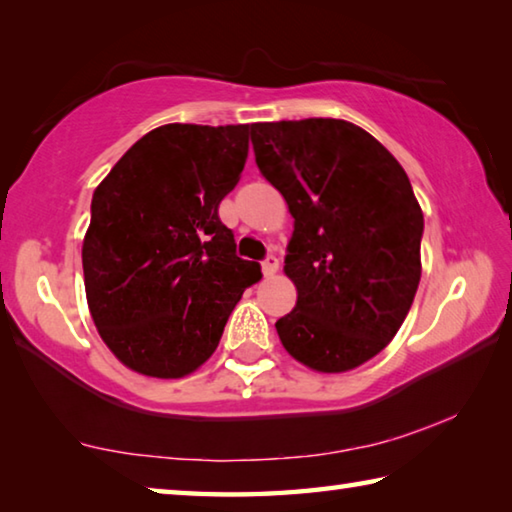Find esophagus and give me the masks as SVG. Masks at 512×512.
Returning a JSON list of instances; mask_svg holds the SVG:
<instances>
[{"label":"esophagus","mask_w":512,"mask_h":512,"mask_svg":"<svg viewBox=\"0 0 512 512\" xmlns=\"http://www.w3.org/2000/svg\"><path fill=\"white\" fill-rule=\"evenodd\" d=\"M277 268H280V259H277L275 255H268L264 262H262V273L268 277V275H275Z\"/></svg>","instance_id":"34e87169"}]
</instances>
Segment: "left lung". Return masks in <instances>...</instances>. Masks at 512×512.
<instances>
[{
  "label": "left lung",
  "mask_w": 512,
  "mask_h": 512,
  "mask_svg": "<svg viewBox=\"0 0 512 512\" xmlns=\"http://www.w3.org/2000/svg\"><path fill=\"white\" fill-rule=\"evenodd\" d=\"M259 171L284 196L293 311L275 323L293 359L348 372L393 341L418 291L422 207L391 151L345 119L250 124Z\"/></svg>",
  "instance_id": "1"
}]
</instances>
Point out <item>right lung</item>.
Segmentation results:
<instances>
[{
  "mask_svg": "<svg viewBox=\"0 0 512 512\" xmlns=\"http://www.w3.org/2000/svg\"><path fill=\"white\" fill-rule=\"evenodd\" d=\"M248 140L250 124H164L94 189L85 296L103 343L140 375L180 379L201 368L244 291L262 280L219 219Z\"/></svg>",
  "mask_w": 512,
  "mask_h": 512,
  "instance_id": "add662e5",
  "label": "right lung"
}]
</instances>
